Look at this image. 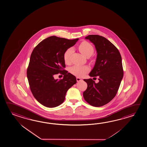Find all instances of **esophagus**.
Masks as SVG:
<instances>
[{
  "label": "esophagus",
  "mask_w": 147,
  "mask_h": 147,
  "mask_svg": "<svg viewBox=\"0 0 147 147\" xmlns=\"http://www.w3.org/2000/svg\"><path fill=\"white\" fill-rule=\"evenodd\" d=\"M76 81L77 82H81V81H82V79H81V78H76Z\"/></svg>",
  "instance_id": "34e87169"
}]
</instances>
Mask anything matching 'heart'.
Segmentation results:
<instances>
[{"label": "heart", "instance_id": "1", "mask_svg": "<svg viewBox=\"0 0 147 147\" xmlns=\"http://www.w3.org/2000/svg\"><path fill=\"white\" fill-rule=\"evenodd\" d=\"M78 50L81 53L83 54L85 57H88L92 56L94 53V49L93 45L90 42L84 41L81 42L78 45ZM72 49L69 48L64 52L63 54V59L65 63L69 64L71 62V57L72 53ZM89 71V68L87 66H80L75 65L72 66L69 69V72L73 74L78 77L83 76L86 73Z\"/></svg>", "mask_w": 147, "mask_h": 147}]
</instances>
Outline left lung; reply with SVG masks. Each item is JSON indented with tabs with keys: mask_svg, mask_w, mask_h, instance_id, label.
I'll list each match as a JSON object with an SVG mask.
<instances>
[{
	"mask_svg": "<svg viewBox=\"0 0 147 147\" xmlns=\"http://www.w3.org/2000/svg\"><path fill=\"white\" fill-rule=\"evenodd\" d=\"M90 40L95 46L97 53L96 63L90 73L96 78V83L92 78L84 79L87 89L83 92L86 102L94 107H100L111 102L116 96L123 76L121 57L115 45L104 36L89 35Z\"/></svg>",
	"mask_w": 147,
	"mask_h": 147,
	"instance_id": "obj_1",
	"label": "left lung"
}]
</instances>
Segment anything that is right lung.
<instances>
[{
    "label": "right lung",
    "instance_id": "add662e5",
    "mask_svg": "<svg viewBox=\"0 0 147 147\" xmlns=\"http://www.w3.org/2000/svg\"><path fill=\"white\" fill-rule=\"evenodd\" d=\"M78 40L50 36L40 42L31 54L27 70L30 90L45 107L53 108L63 103L67 91L76 83L75 76L64 69L63 54ZM59 73L64 75L63 79L55 80L54 75Z\"/></svg>",
    "mask_w": 147,
    "mask_h": 147
}]
</instances>
